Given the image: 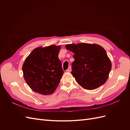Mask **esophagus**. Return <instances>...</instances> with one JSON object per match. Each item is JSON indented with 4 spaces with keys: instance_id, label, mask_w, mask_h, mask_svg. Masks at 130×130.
Listing matches in <instances>:
<instances>
[{
    "instance_id": "34e87169",
    "label": "esophagus",
    "mask_w": 130,
    "mask_h": 130,
    "mask_svg": "<svg viewBox=\"0 0 130 130\" xmlns=\"http://www.w3.org/2000/svg\"><path fill=\"white\" fill-rule=\"evenodd\" d=\"M71 70H72V68H71V67H69V68L66 70V71L67 72H71Z\"/></svg>"
}]
</instances>
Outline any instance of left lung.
Here are the masks:
<instances>
[{"label": "left lung", "mask_w": 130, "mask_h": 130, "mask_svg": "<svg viewBox=\"0 0 130 130\" xmlns=\"http://www.w3.org/2000/svg\"><path fill=\"white\" fill-rule=\"evenodd\" d=\"M66 48L74 54L71 73L78 85L86 89L93 90L105 83L112 63L103 47L83 43L67 44Z\"/></svg>", "instance_id": "obj_1"}]
</instances>
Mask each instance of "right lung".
Segmentation results:
<instances>
[{"label": "right lung", "instance_id": "1", "mask_svg": "<svg viewBox=\"0 0 130 130\" xmlns=\"http://www.w3.org/2000/svg\"><path fill=\"white\" fill-rule=\"evenodd\" d=\"M60 48L55 45L38 47L25 59L22 67L23 76L34 92L49 95L56 90L64 73L58 57Z\"/></svg>", "mask_w": 130, "mask_h": 130}]
</instances>
